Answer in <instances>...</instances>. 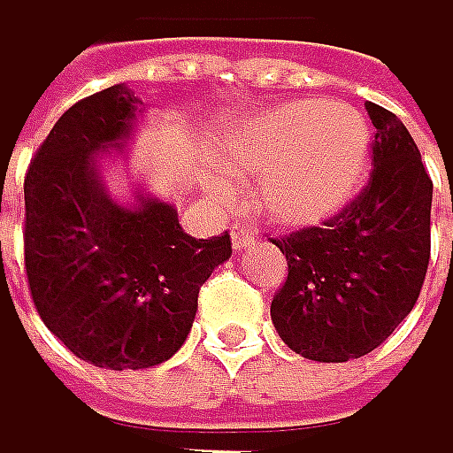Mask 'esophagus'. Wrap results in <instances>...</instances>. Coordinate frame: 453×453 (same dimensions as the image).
Masks as SVG:
<instances>
[{"label":"esophagus","mask_w":453,"mask_h":453,"mask_svg":"<svg viewBox=\"0 0 453 453\" xmlns=\"http://www.w3.org/2000/svg\"><path fill=\"white\" fill-rule=\"evenodd\" d=\"M231 239H234V250H239V252H244V250H250L255 244V234L247 228V225H236Z\"/></svg>","instance_id":"1"}]
</instances>
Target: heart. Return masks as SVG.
Segmentation results:
<instances>
[{"label": "heart", "mask_w": 453, "mask_h": 453, "mask_svg": "<svg viewBox=\"0 0 453 453\" xmlns=\"http://www.w3.org/2000/svg\"><path fill=\"white\" fill-rule=\"evenodd\" d=\"M373 155L368 118L341 102H284L222 131L217 164L234 185H255L257 214L276 228L335 217L365 185Z\"/></svg>", "instance_id": "1"}]
</instances>
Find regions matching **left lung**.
<instances>
[{"mask_svg":"<svg viewBox=\"0 0 453 453\" xmlns=\"http://www.w3.org/2000/svg\"><path fill=\"white\" fill-rule=\"evenodd\" d=\"M376 128L368 188L322 228L273 242L287 281L271 301L279 338L317 363L381 346L411 314L430 263L433 180L397 115L365 104Z\"/></svg>","mask_w":453,"mask_h":453,"instance_id":"8db88e82","label":"left lung"}]
</instances>
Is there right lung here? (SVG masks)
Masks as SVG:
<instances>
[{"label": "right lung", "instance_id": "add662e5", "mask_svg": "<svg viewBox=\"0 0 453 453\" xmlns=\"http://www.w3.org/2000/svg\"><path fill=\"white\" fill-rule=\"evenodd\" d=\"M142 112L126 82L77 102L23 182L31 301L72 354L110 371H142L177 354L201 284L234 252L228 234L188 236L174 203L142 185L128 201L110 193L104 166L126 160Z\"/></svg>", "mask_w": 453, "mask_h": 453}]
</instances>
